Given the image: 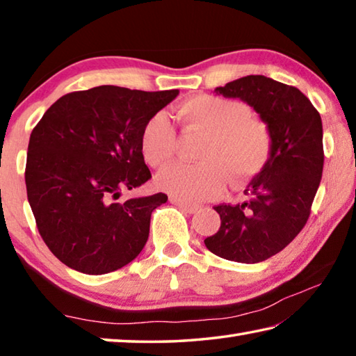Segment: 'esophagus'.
Segmentation results:
<instances>
[{
    "label": "esophagus",
    "instance_id": "esophagus-1",
    "mask_svg": "<svg viewBox=\"0 0 356 356\" xmlns=\"http://www.w3.org/2000/svg\"><path fill=\"white\" fill-rule=\"evenodd\" d=\"M170 201L172 204H176V206H179L182 210H185L186 213H196L197 210H200V206H196V204H190V202H185V201H180L177 200V197H170Z\"/></svg>",
    "mask_w": 356,
    "mask_h": 356
}]
</instances>
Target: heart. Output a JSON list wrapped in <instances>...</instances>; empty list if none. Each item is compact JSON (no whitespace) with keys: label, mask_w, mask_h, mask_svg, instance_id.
Listing matches in <instances>:
<instances>
[{"label":"heart","mask_w":356,"mask_h":356,"mask_svg":"<svg viewBox=\"0 0 356 356\" xmlns=\"http://www.w3.org/2000/svg\"><path fill=\"white\" fill-rule=\"evenodd\" d=\"M177 116L188 130L202 131L197 163H174L156 176V185L172 197L200 202L221 196L227 182L243 188L267 168L273 138L268 125L252 116L240 100L216 95H193L177 106ZM177 147V135L168 114L159 111L143 125L140 150L144 161L160 168Z\"/></svg>","instance_id":"heart-1"}]
</instances>
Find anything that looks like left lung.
<instances>
[{
    "label": "left lung",
    "instance_id": "left-lung-1",
    "mask_svg": "<svg viewBox=\"0 0 356 356\" xmlns=\"http://www.w3.org/2000/svg\"><path fill=\"white\" fill-rule=\"evenodd\" d=\"M254 108L273 138L270 161L246 186L248 201L220 204L218 232L204 243L213 254L243 264L284 250L309 218L323 171L321 114L300 89L264 75H248L215 89Z\"/></svg>",
    "mask_w": 356,
    "mask_h": 356
}]
</instances>
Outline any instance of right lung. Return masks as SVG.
<instances>
[{
	"mask_svg": "<svg viewBox=\"0 0 356 356\" xmlns=\"http://www.w3.org/2000/svg\"><path fill=\"white\" fill-rule=\"evenodd\" d=\"M179 95L97 86L58 99L33 129L25 182L40 237L76 272L104 275L140 254L165 193L118 202L150 176L143 125Z\"/></svg>",
	"mask_w": 356,
	"mask_h": 356,
	"instance_id": "add662e5",
	"label": "right lung"
}]
</instances>
